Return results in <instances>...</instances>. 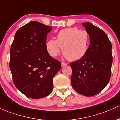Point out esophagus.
Returning <instances> with one entry per match:
<instances>
[{
    "instance_id": "esophagus-1",
    "label": "esophagus",
    "mask_w": 120,
    "mask_h": 120,
    "mask_svg": "<svg viewBox=\"0 0 120 120\" xmlns=\"http://www.w3.org/2000/svg\"><path fill=\"white\" fill-rule=\"evenodd\" d=\"M67 64H66V63H63V62H62L61 63V67H65V66H67Z\"/></svg>"
}]
</instances>
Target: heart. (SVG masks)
I'll use <instances>...</instances> for the list:
<instances>
[{"label":"heart","instance_id":"b5f03b06","mask_svg":"<svg viewBox=\"0 0 120 120\" xmlns=\"http://www.w3.org/2000/svg\"><path fill=\"white\" fill-rule=\"evenodd\" d=\"M89 44V33L74 27L60 30L57 34L56 40L50 39L46 43V47L51 56L56 57L61 47L63 55L69 60L76 61L85 56Z\"/></svg>","mask_w":120,"mask_h":120}]
</instances>
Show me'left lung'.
<instances>
[{
  "instance_id": "left-lung-1",
  "label": "left lung",
  "mask_w": 120,
  "mask_h": 120,
  "mask_svg": "<svg viewBox=\"0 0 120 120\" xmlns=\"http://www.w3.org/2000/svg\"><path fill=\"white\" fill-rule=\"evenodd\" d=\"M82 26L89 33L90 44L83 58L71 63V84L80 94L93 96L100 92L109 82L113 62L112 44L105 33L87 22Z\"/></svg>"
}]
</instances>
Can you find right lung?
I'll use <instances>...</instances> for the list:
<instances>
[{
    "instance_id": "1",
    "label": "right lung",
    "mask_w": 120,
    "mask_h": 120,
    "mask_svg": "<svg viewBox=\"0 0 120 120\" xmlns=\"http://www.w3.org/2000/svg\"><path fill=\"white\" fill-rule=\"evenodd\" d=\"M52 28L36 21L29 22L16 32L10 49V68L14 85L34 99L49 95L53 78L61 69L60 61L48 53L47 34Z\"/></svg>"
}]
</instances>
